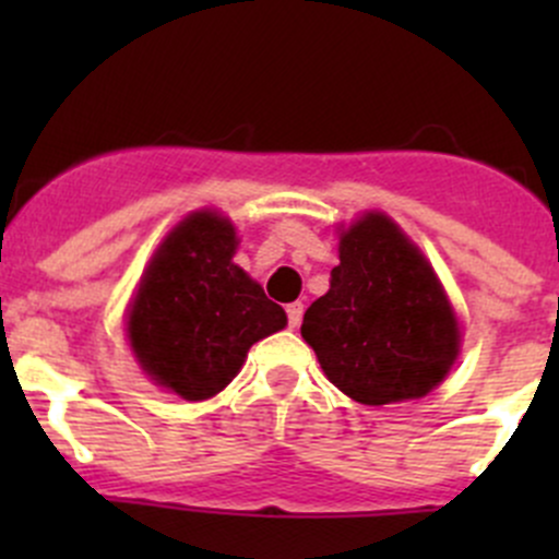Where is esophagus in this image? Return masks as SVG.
I'll return each mask as SVG.
<instances>
[{
  "mask_svg": "<svg viewBox=\"0 0 559 559\" xmlns=\"http://www.w3.org/2000/svg\"><path fill=\"white\" fill-rule=\"evenodd\" d=\"M286 316H289V326H300L302 302H289V306H286Z\"/></svg>",
  "mask_w": 559,
  "mask_h": 559,
  "instance_id": "esophagus-1",
  "label": "esophagus"
}]
</instances>
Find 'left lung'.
Here are the masks:
<instances>
[{
    "label": "left lung",
    "instance_id": "obj_1",
    "mask_svg": "<svg viewBox=\"0 0 559 559\" xmlns=\"http://www.w3.org/2000/svg\"><path fill=\"white\" fill-rule=\"evenodd\" d=\"M330 292L302 316L321 370L362 405L432 392L460 354V326L436 270L384 213L341 233Z\"/></svg>",
    "mask_w": 559,
    "mask_h": 559
}]
</instances>
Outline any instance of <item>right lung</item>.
I'll return each instance as SVG.
<instances>
[{"instance_id": "add662e5", "label": "right lung", "mask_w": 559, "mask_h": 559, "mask_svg": "<svg viewBox=\"0 0 559 559\" xmlns=\"http://www.w3.org/2000/svg\"><path fill=\"white\" fill-rule=\"evenodd\" d=\"M238 233L213 211L186 216L159 246L127 316L140 368L183 400H207L248 348L284 330V308L233 262Z\"/></svg>"}]
</instances>
